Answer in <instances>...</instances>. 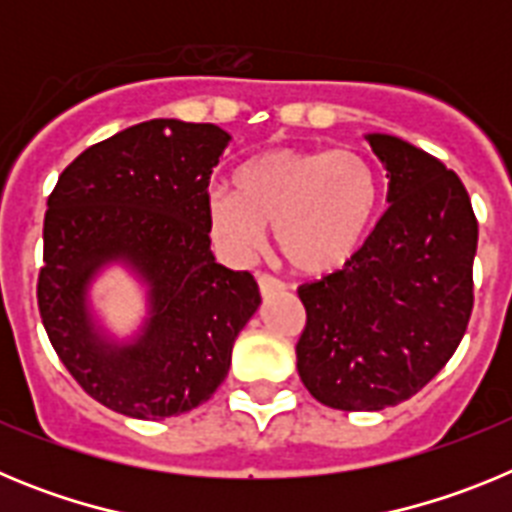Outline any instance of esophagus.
I'll list each match as a JSON object with an SVG mask.
<instances>
[{
	"instance_id": "obj_1",
	"label": "esophagus",
	"mask_w": 512,
	"mask_h": 512,
	"mask_svg": "<svg viewBox=\"0 0 512 512\" xmlns=\"http://www.w3.org/2000/svg\"><path fill=\"white\" fill-rule=\"evenodd\" d=\"M259 292L261 297H269V295H277V292H282L284 284L279 282V279H274L271 274H259Z\"/></svg>"
}]
</instances>
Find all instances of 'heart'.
I'll use <instances>...</instances> for the list:
<instances>
[{
	"instance_id": "b5f03b06",
	"label": "heart",
	"mask_w": 512,
	"mask_h": 512,
	"mask_svg": "<svg viewBox=\"0 0 512 512\" xmlns=\"http://www.w3.org/2000/svg\"><path fill=\"white\" fill-rule=\"evenodd\" d=\"M235 187L207 192L217 251L246 261L274 225L279 256L305 277H328L354 259L379 205L377 171L351 148H269L235 171Z\"/></svg>"
}]
</instances>
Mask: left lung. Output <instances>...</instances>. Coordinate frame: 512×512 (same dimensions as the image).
I'll use <instances>...</instances> for the list:
<instances>
[{"mask_svg": "<svg viewBox=\"0 0 512 512\" xmlns=\"http://www.w3.org/2000/svg\"><path fill=\"white\" fill-rule=\"evenodd\" d=\"M387 171V212L341 271L297 289V372L328 408L384 410L423 390L472 315L477 217L459 176L408 140L364 135Z\"/></svg>", "mask_w": 512, "mask_h": 512, "instance_id": "left-lung-1", "label": "left lung"}]
</instances>
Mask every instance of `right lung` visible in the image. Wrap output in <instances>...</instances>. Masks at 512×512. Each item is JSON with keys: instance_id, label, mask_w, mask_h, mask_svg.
<instances>
[{"instance_id": "1", "label": "right lung", "mask_w": 512, "mask_h": 512, "mask_svg": "<svg viewBox=\"0 0 512 512\" xmlns=\"http://www.w3.org/2000/svg\"><path fill=\"white\" fill-rule=\"evenodd\" d=\"M230 135L210 122L148 120L66 166L43 225L38 307L58 359L104 408L138 420L189 413L215 395L261 295L210 251L207 187ZM120 265L147 315L117 337L91 287Z\"/></svg>"}]
</instances>
